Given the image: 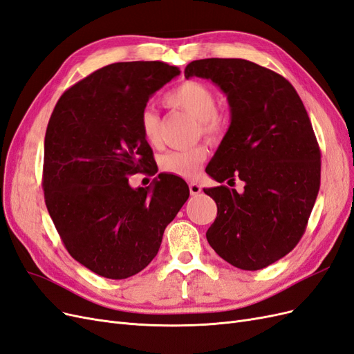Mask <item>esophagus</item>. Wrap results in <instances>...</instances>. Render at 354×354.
Segmentation results:
<instances>
[{"instance_id":"34e87169","label":"esophagus","mask_w":354,"mask_h":354,"mask_svg":"<svg viewBox=\"0 0 354 354\" xmlns=\"http://www.w3.org/2000/svg\"><path fill=\"white\" fill-rule=\"evenodd\" d=\"M189 190H190V195L192 196H196V195H199L201 194V186L198 185V183H195V181H190L189 183Z\"/></svg>"}]
</instances>
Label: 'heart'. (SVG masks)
I'll return each mask as SVG.
<instances>
[{
  "label": "heart",
  "mask_w": 354,
  "mask_h": 354,
  "mask_svg": "<svg viewBox=\"0 0 354 354\" xmlns=\"http://www.w3.org/2000/svg\"><path fill=\"white\" fill-rule=\"evenodd\" d=\"M169 108L183 111L196 120L198 131L211 142H217L226 131V118L217 111V95L211 87L201 81L189 80L178 84L165 95ZM140 130L145 140L156 146L159 143V116L147 108L140 115ZM207 159V149L195 146L185 151H169L160 156L159 167L164 173L183 178L198 174L199 167Z\"/></svg>",
  "instance_id": "1"
}]
</instances>
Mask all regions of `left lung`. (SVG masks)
<instances>
[{"instance_id": "8db88e82", "label": "left lung", "mask_w": 354, "mask_h": 354, "mask_svg": "<svg viewBox=\"0 0 354 354\" xmlns=\"http://www.w3.org/2000/svg\"><path fill=\"white\" fill-rule=\"evenodd\" d=\"M185 77L211 80L227 95L230 127L207 173L227 186L203 189L217 203L211 248L242 270L291 252L306 232L320 187V149L295 88L282 75L243 59H202Z\"/></svg>"}]
</instances>
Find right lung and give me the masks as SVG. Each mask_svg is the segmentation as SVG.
<instances>
[{
    "mask_svg": "<svg viewBox=\"0 0 354 354\" xmlns=\"http://www.w3.org/2000/svg\"><path fill=\"white\" fill-rule=\"evenodd\" d=\"M178 73L158 60L112 63L68 88L50 116L42 168L48 214L73 259L108 279H127L155 259L189 198L186 181L173 174H159L152 189L128 183L149 168L156 174L140 115Z\"/></svg>",
    "mask_w": 354,
    "mask_h": 354,
    "instance_id": "1",
    "label": "right lung"
}]
</instances>
